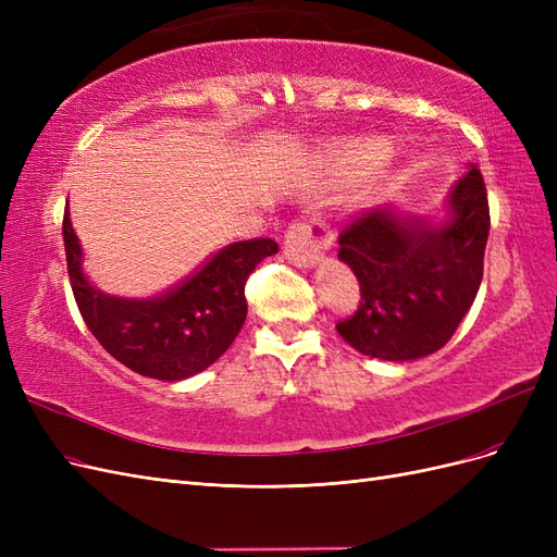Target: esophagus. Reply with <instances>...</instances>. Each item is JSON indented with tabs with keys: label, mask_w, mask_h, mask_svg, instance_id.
I'll return each instance as SVG.
<instances>
[{
	"label": "esophagus",
	"mask_w": 557,
	"mask_h": 557,
	"mask_svg": "<svg viewBox=\"0 0 557 557\" xmlns=\"http://www.w3.org/2000/svg\"><path fill=\"white\" fill-rule=\"evenodd\" d=\"M332 246V232L318 221H297L285 234L283 252L295 267H315Z\"/></svg>",
	"instance_id": "esophagus-1"
}]
</instances>
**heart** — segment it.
Listing matches in <instances>:
<instances>
[{"mask_svg":"<svg viewBox=\"0 0 557 557\" xmlns=\"http://www.w3.org/2000/svg\"><path fill=\"white\" fill-rule=\"evenodd\" d=\"M385 156H387V144L383 141H372V139L346 141L332 150L327 158V166L336 178H352L374 170V166H379L385 160Z\"/></svg>","mask_w":557,"mask_h":557,"instance_id":"heart-1","label":"heart"}]
</instances>
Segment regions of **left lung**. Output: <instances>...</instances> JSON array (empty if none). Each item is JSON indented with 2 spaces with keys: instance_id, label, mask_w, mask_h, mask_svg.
Wrapping results in <instances>:
<instances>
[{
  "instance_id": "8db88e82",
  "label": "left lung",
  "mask_w": 557,
  "mask_h": 557,
  "mask_svg": "<svg viewBox=\"0 0 557 557\" xmlns=\"http://www.w3.org/2000/svg\"><path fill=\"white\" fill-rule=\"evenodd\" d=\"M487 232L491 211L476 164L453 185L440 223L397 207L364 213L339 237V260L358 276L362 301L336 332L369 358L432 356L474 305Z\"/></svg>"
}]
</instances>
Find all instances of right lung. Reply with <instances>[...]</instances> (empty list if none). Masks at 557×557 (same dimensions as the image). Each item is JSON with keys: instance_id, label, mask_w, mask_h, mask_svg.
Instances as JSON below:
<instances>
[{"instance_id": "obj_1", "label": "right lung", "mask_w": 557, "mask_h": 557, "mask_svg": "<svg viewBox=\"0 0 557 557\" xmlns=\"http://www.w3.org/2000/svg\"><path fill=\"white\" fill-rule=\"evenodd\" d=\"M62 237L76 305L95 339L132 372L170 383L205 372L237 339L248 311L246 278L278 250L272 239L230 244L170 290L121 297L99 290L83 269L70 207Z\"/></svg>"}]
</instances>
